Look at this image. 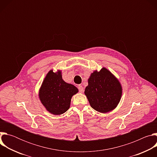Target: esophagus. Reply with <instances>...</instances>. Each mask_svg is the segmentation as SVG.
<instances>
[{
    "label": "esophagus",
    "instance_id": "1",
    "mask_svg": "<svg viewBox=\"0 0 157 157\" xmlns=\"http://www.w3.org/2000/svg\"><path fill=\"white\" fill-rule=\"evenodd\" d=\"M78 89H79V91L80 93H82V92L84 91V88H83V87H82L81 85H79V86H78Z\"/></svg>",
    "mask_w": 157,
    "mask_h": 157
}]
</instances>
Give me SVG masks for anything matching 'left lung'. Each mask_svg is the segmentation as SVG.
<instances>
[{
  "label": "left lung",
  "instance_id": "8db88e82",
  "mask_svg": "<svg viewBox=\"0 0 157 157\" xmlns=\"http://www.w3.org/2000/svg\"><path fill=\"white\" fill-rule=\"evenodd\" d=\"M86 94L91 106L96 110L106 113L116 107L122 95L119 81L105 68L94 71L88 79Z\"/></svg>",
  "mask_w": 157,
  "mask_h": 157
}]
</instances>
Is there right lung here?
<instances>
[{
  "mask_svg": "<svg viewBox=\"0 0 157 157\" xmlns=\"http://www.w3.org/2000/svg\"><path fill=\"white\" fill-rule=\"evenodd\" d=\"M78 92L76 87L63 80L60 71L55 73L51 70L43 82L39 96L50 113L60 115L70 108L71 99Z\"/></svg>",
  "mask_w": 157,
  "mask_h": 157,
  "instance_id": "add662e5",
  "label": "right lung"
}]
</instances>
